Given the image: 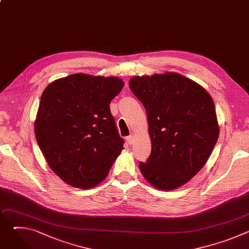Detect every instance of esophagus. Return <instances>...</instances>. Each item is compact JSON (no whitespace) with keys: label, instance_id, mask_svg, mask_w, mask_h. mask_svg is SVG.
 I'll return each instance as SVG.
<instances>
[{"label":"esophagus","instance_id":"34e87169","mask_svg":"<svg viewBox=\"0 0 249 249\" xmlns=\"http://www.w3.org/2000/svg\"><path fill=\"white\" fill-rule=\"evenodd\" d=\"M126 140H127V143L131 145V144H133V143H134V141H135V136L132 134V135L128 136V137L126 138Z\"/></svg>","mask_w":249,"mask_h":249}]
</instances>
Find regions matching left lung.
Wrapping results in <instances>:
<instances>
[{
  "mask_svg": "<svg viewBox=\"0 0 249 249\" xmlns=\"http://www.w3.org/2000/svg\"><path fill=\"white\" fill-rule=\"evenodd\" d=\"M129 87L147 112L152 152L139 168L160 190L176 189L205 165L220 133L214 100L176 73L133 77Z\"/></svg>",
  "mask_w": 249,
  "mask_h": 249,
  "instance_id": "8db88e82",
  "label": "left lung"
}]
</instances>
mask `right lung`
<instances>
[{
    "label": "right lung",
    "instance_id": "obj_1",
    "mask_svg": "<svg viewBox=\"0 0 249 249\" xmlns=\"http://www.w3.org/2000/svg\"><path fill=\"white\" fill-rule=\"evenodd\" d=\"M124 82L73 74L44 89L35 137L50 168L69 185L89 189L107 176L124 140L110 112Z\"/></svg>",
    "mask_w": 249,
    "mask_h": 249
}]
</instances>
